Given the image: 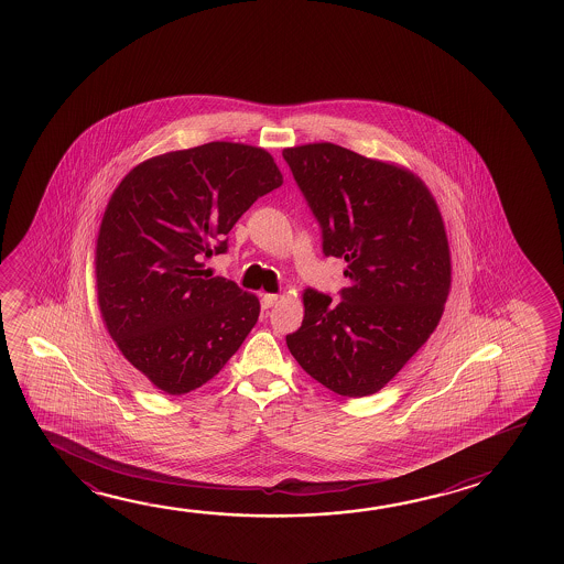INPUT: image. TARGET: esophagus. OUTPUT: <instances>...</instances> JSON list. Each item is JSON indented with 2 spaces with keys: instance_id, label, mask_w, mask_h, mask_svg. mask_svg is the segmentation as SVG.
Returning <instances> with one entry per match:
<instances>
[{
  "instance_id": "obj_1",
  "label": "esophagus",
  "mask_w": 564,
  "mask_h": 564,
  "mask_svg": "<svg viewBox=\"0 0 564 564\" xmlns=\"http://www.w3.org/2000/svg\"><path fill=\"white\" fill-rule=\"evenodd\" d=\"M279 295H273V293H265L263 299H261V305L263 308H271L273 305H278Z\"/></svg>"
}]
</instances>
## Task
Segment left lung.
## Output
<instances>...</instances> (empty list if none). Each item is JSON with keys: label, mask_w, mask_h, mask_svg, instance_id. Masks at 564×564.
Segmentation results:
<instances>
[{"label": "left lung", "mask_w": 564, "mask_h": 564, "mask_svg": "<svg viewBox=\"0 0 564 564\" xmlns=\"http://www.w3.org/2000/svg\"><path fill=\"white\" fill-rule=\"evenodd\" d=\"M323 228L326 256L344 258L340 303L303 291L305 318L286 346L301 368L341 398L386 388L441 323L453 283L443 214L405 166L350 149H283Z\"/></svg>", "instance_id": "8db88e82"}]
</instances>
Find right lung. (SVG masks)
I'll use <instances>...</instances> for the list:
<instances>
[{"mask_svg": "<svg viewBox=\"0 0 564 564\" xmlns=\"http://www.w3.org/2000/svg\"><path fill=\"white\" fill-rule=\"evenodd\" d=\"M283 185L265 149L213 141L145 159L106 204L94 250L96 299L118 350L151 386L183 395L238 351L259 299L204 273L241 214Z\"/></svg>", "mask_w": 564, "mask_h": 564, "instance_id": "right-lung-1", "label": "right lung"}]
</instances>
